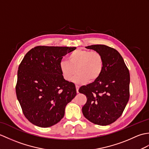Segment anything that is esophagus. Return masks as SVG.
Segmentation results:
<instances>
[{"mask_svg": "<svg viewBox=\"0 0 149 149\" xmlns=\"http://www.w3.org/2000/svg\"><path fill=\"white\" fill-rule=\"evenodd\" d=\"M75 88H76L77 93H79V86L78 85H75Z\"/></svg>", "mask_w": 149, "mask_h": 149, "instance_id": "obj_1", "label": "esophagus"}]
</instances>
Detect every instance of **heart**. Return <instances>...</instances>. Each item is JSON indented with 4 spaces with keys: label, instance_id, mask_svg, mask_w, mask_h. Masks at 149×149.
Returning a JSON list of instances; mask_svg holds the SVG:
<instances>
[{
    "label": "heart",
    "instance_id": "1",
    "mask_svg": "<svg viewBox=\"0 0 149 149\" xmlns=\"http://www.w3.org/2000/svg\"><path fill=\"white\" fill-rule=\"evenodd\" d=\"M103 68L104 59L100 53L81 49L72 52L68 57V61H63L59 65L62 76L66 81H71L77 72L74 79V82L77 84L96 81L102 74Z\"/></svg>",
    "mask_w": 149,
    "mask_h": 149
}]
</instances>
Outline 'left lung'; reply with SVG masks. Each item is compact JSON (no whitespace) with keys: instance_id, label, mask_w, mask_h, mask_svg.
<instances>
[{"instance_id":"1","label":"left lung","mask_w":149,"mask_h":149,"mask_svg":"<svg viewBox=\"0 0 149 149\" xmlns=\"http://www.w3.org/2000/svg\"><path fill=\"white\" fill-rule=\"evenodd\" d=\"M86 48L101 54L104 68L96 81L79 90L87 98L82 111L85 118L95 124L109 125L121 116L128 102L130 74L122 56L115 49L105 45Z\"/></svg>"}]
</instances>
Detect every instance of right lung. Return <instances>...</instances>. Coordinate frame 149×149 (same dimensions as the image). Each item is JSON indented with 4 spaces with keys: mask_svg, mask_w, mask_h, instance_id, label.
I'll return each mask as SVG.
<instances>
[{
    "mask_svg": "<svg viewBox=\"0 0 149 149\" xmlns=\"http://www.w3.org/2000/svg\"><path fill=\"white\" fill-rule=\"evenodd\" d=\"M75 49L37 46L21 61L16 94L24 116L33 124L41 127L56 124L76 95L75 84L65 80L59 69L63 56Z\"/></svg>",
    "mask_w": 149,
    "mask_h": 149,
    "instance_id": "right-lung-1",
    "label": "right lung"
}]
</instances>
